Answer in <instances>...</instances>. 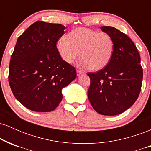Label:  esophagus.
<instances>
[{"instance_id":"34e87169","label":"esophagus","mask_w":151,"mask_h":151,"mask_svg":"<svg viewBox=\"0 0 151 151\" xmlns=\"http://www.w3.org/2000/svg\"><path fill=\"white\" fill-rule=\"evenodd\" d=\"M83 74V72H81V71H80V70H77V76L81 75V74Z\"/></svg>"}]
</instances>
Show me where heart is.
Returning <instances> with one entry per match:
<instances>
[{
	"mask_svg": "<svg viewBox=\"0 0 151 151\" xmlns=\"http://www.w3.org/2000/svg\"><path fill=\"white\" fill-rule=\"evenodd\" d=\"M56 47L65 63L72 64L80 55L81 67L99 71L111 60L114 42L107 32L81 27L59 38Z\"/></svg>",
	"mask_w": 151,
	"mask_h": 151,
	"instance_id": "heart-1",
	"label": "heart"
}]
</instances>
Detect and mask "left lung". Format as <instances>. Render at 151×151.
I'll list each match as a JSON object with an SVG mask.
<instances>
[{
    "mask_svg": "<svg viewBox=\"0 0 151 151\" xmlns=\"http://www.w3.org/2000/svg\"><path fill=\"white\" fill-rule=\"evenodd\" d=\"M101 30L113 38V56L105 68L88 73V98L94 110L104 116H116L129 109L139 96L143 80L141 57L126 34L111 26Z\"/></svg>",
    "mask_w": 151,
    "mask_h": 151,
    "instance_id": "8db88e82",
    "label": "left lung"
}]
</instances>
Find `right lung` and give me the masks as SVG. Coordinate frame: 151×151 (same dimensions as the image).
<instances>
[{"instance_id": "obj_1", "label": "right lung", "mask_w": 151, "mask_h": 151, "mask_svg": "<svg viewBox=\"0 0 151 151\" xmlns=\"http://www.w3.org/2000/svg\"><path fill=\"white\" fill-rule=\"evenodd\" d=\"M61 24L37 21L17 40L11 55L8 81L16 99L36 112L55 110L62 99V90L77 77L56 47L65 33Z\"/></svg>"}]
</instances>
